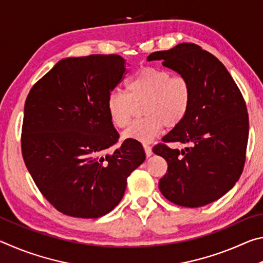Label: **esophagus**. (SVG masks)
Returning <instances> with one entry per match:
<instances>
[{
	"mask_svg": "<svg viewBox=\"0 0 263 263\" xmlns=\"http://www.w3.org/2000/svg\"><path fill=\"white\" fill-rule=\"evenodd\" d=\"M144 149H145L146 157H151V155L153 154V152H152V147H151L149 145H147V144H144Z\"/></svg>",
	"mask_w": 263,
	"mask_h": 263,
	"instance_id": "1",
	"label": "esophagus"
}]
</instances>
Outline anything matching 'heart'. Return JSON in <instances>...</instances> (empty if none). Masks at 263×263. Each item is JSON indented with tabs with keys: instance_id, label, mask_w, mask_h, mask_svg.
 <instances>
[{
	"instance_id": "obj_1",
	"label": "heart",
	"mask_w": 263,
	"mask_h": 263,
	"mask_svg": "<svg viewBox=\"0 0 263 263\" xmlns=\"http://www.w3.org/2000/svg\"><path fill=\"white\" fill-rule=\"evenodd\" d=\"M193 89L189 80L172 75L168 69L141 66L126 81V91L114 89L106 97V111L117 127L131 122L136 104L145 115L133 122L124 132L126 139L147 142L157 137L164 126L176 127L183 122L191 105Z\"/></svg>"
}]
</instances>
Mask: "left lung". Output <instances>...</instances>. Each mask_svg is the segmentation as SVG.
<instances>
[{
  "instance_id": "obj_1",
  "label": "left lung",
  "mask_w": 263,
  "mask_h": 263,
  "mask_svg": "<svg viewBox=\"0 0 263 263\" xmlns=\"http://www.w3.org/2000/svg\"><path fill=\"white\" fill-rule=\"evenodd\" d=\"M147 60H162L163 66L188 79L193 89L183 122L153 147L168 163L160 191L180 206L215 202L233 188L246 161L249 124L241 91L225 66L196 44L153 52ZM171 142L186 147L174 150L167 146Z\"/></svg>"
}]
</instances>
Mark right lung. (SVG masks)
I'll list each match as a JSON object with an SVG mask.
<instances>
[{
  "mask_svg": "<svg viewBox=\"0 0 263 263\" xmlns=\"http://www.w3.org/2000/svg\"><path fill=\"white\" fill-rule=\"evenodd\" d=\"M126 72L118 54L67 58L26 97L22 155L39 191L66 216L90 219L109 213L146 158L140 142L130 139L106 154L119 138L106 97Z\"/></svg>",
  "mask_w": 263,
  "mask_h": 263,
  "instance_id": "add662e5",
  "label": "right lung"
}]
</instances>
